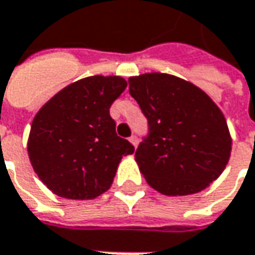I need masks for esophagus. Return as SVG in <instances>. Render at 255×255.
Returning <instances> with one entry per match:
<instances>
[{
  "label": "esophagus",
  "mask_w": 255,
  "mask_h": 255,
  "mask_svg": "<svg viewBox=\"0 0 255 255\" xmlns=\"http://www.w3.org/2000/svg\"><path fill=\"white\" fill-rule=\"evenodd\" d=\"M129 142H131V144L134 145V146H135V148H136V145H138V138H136L135 135L129 136Z\"/></svg>",
  "instance_id": "obj_1"
}]
</instances>
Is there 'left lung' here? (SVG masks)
<instances>
[{
	"label": "left lung",
	"instance_id": "1",
	"mask_svg": "<svg viewBox=\"0 0 255 255\" xmlns=\"http://www.w3.org/2000/svg\"><path fill=\"white\" fill-rule=\"evenodd\" d=\"M128 83L148 120V135L135 151L148 185L166 196L206 189L232 152L223 113L203 90L176 76L145 73Z\"/></svg>",
	"mask_w": 255,
	"mask_h": 255
}]
</instances>
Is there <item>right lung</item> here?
Here are the masks:
<instances>
[{"label": "right lung", "mask_w": 255, "mask_h": 255, "mask_svg": "<svg viewBox=\"0 0 255 255\" xmlns=\"http://www.w3.org/2000/svg\"><path fill=\"white\" fill-rule=\"evenodd\" d=\"M126 87L120 76H90L62 89L35 116L28 155L55 195L97 198L111 186L121 158L134 152L132 144L117 135L110 116Z\"/></svg>", "instance_id": "1"}]
</instances>
